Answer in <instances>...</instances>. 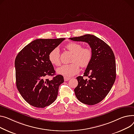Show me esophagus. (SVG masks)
Listing matches in <instances>:
<instances>
[{"instance_id":"34e87169","label":"esophagus","mask_w":134,"mask_h":134,"mask_svg":"<svg viewBox=\"0 0 134 134\" xmlns=\"http://www.w3.org/2000/svg\"><path fill=\"white\" fill-rule=\"evenodd\" d=\"M70 79V78L69 77H67V76H65L64 77L65 81H68V80H69Z\"/></svg>"}]
</instances>
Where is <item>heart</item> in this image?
<instances>
[{
	"mask_svg": "<svg viewBox=\"0 0 134 134\" xmlns=\"http://www.w3.org/2000/svg\"><path fill=\"white\" fill-rule=\"evenodd\" d=\"M66 48L73 54L72 62L69 65H64L58 68L57 72L67 77L73 76L79 72V66L85 68L87 67L92 59L93 53L90 48H82V44L76 42H69L65 46ZM51 63L55 66L60 65V51L58 47L52 49L48 55Z\"/></svg>",
	"mask_w": 134,
	"mask_h": 134,
	"instance_id": "b5f03b06",
	"label": "heart"
}]
</instances>
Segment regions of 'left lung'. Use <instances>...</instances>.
I'll list each match as a JSON object with an SVG mask.
<instances>
[{
    "instance_id": "1",
    "label": "left lung",
    "mask_w": 134,
    "mask_h": 134,
    "mask_svg": "<svg viewBox=\"0 0 134 134\" xmlns=\"http://www.w3.org/2000/svg\"><path fill=\"white\" fill-rule=\"evenodd\" d=\"M75 41L86 42L90 44L93 56L83 76L76 77L78 85L74 89L77 99L83 103L94 105L107 95L116 79V62L113 51L103 40L94 35L86 34L70 38Z\"/></svg>"
}]
</instances>
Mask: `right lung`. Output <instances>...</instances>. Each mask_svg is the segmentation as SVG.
<instances>
[{
	"label": "right lung",
	"mask_w": 134,
	"mask_h": 134,
	"mask_svg": "<svg viewBox=\"0 0 134 134\" xmlns=\"http://www.w3.org/2000/svg\"><path fill=\"white\" fill-rule=\"evenodd\" d=\"M65 38L36 39L26 45L15 60L16 85L23 99L37 108H44L56 100L64 77L55 75L48 59L50 52ZM55 76L51 80L46 76Z\"/></svg>",
	"instance_id": "obj_1"
}]
</instances>
